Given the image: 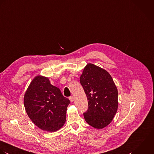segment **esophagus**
Wrapping results in <instances>:
<instances>
[{
	"mask_svg": "<svg viewBox=\"0 0 154 154\" xmlns=\"http://www.w3.org/2000/svg\"><path fill=\"white\" fill-rule=\"evenodd\" d=\"M69 100H70L71 102H73L74 100V97L72 96H70V97H69Z\"/></svg>",
	"mask_w": 154,
	"mask_h": 154,
	"instance_id": "obj_1",
	"label": "esophagus"
}]
</instances>
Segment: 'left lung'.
I'll use <instances>...</instances> for the list:
<instances>
[{
  "label": "left lung",
  "instance_id": "1",
  "mask_svg": "<svg viewBox=\"0 0 154 154\" xmlns=\"http://www.w3.org/2000/svg\"><path fill=\"white\" fill-rule=\"evenodd\" d=\"M80 82L89 100L88 111L83 114L86 122L95 128H103L118 109V90L112 77L105 69L89 63Z\"/></svg>",
  "mask_w": 154,
  "mask_h": 154
}]
</instances>
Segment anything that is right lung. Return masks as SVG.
<instances>
[{"mask_svg":"<svg viewBox=\"0 0 154 154\" xmlns=\"http://www.w3.org/2000/svg\"><path fill=\"white\" fill-rule=\"evenodd\" d=\"M69 103L48 77L41 75L32 79L24 97L25 109L31 122L48 132H55L64 125Z\"/></svg>","mask_w":154,"mask_h":154,"instance_id":"1","label":"right lung"}]
</instances>
